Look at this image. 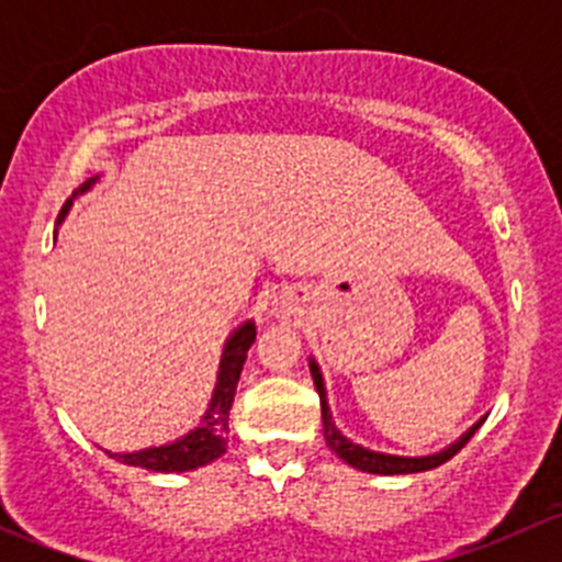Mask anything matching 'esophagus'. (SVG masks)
I'll return each mask as SVG.
<instances>
[{
  "mask_svg": "<svg viewBox=\"0 0 562 562\" xmlns=\"http://www.w3.org/2000/svg\"><path fill=\"white\" fill-rule=\"evenodd\" d=\"M296 310H299V299L293 296V293H282V296L274 299V304H271V313L277 317H291Z\"/></svg>",
  "mask_w": 562,
  "mask_h": 562,
  "instance_id": "34e87169",
  "label": "esophagus"
}]
</instances>
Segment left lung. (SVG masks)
Returning a JSON list of instances; mask_svg holds the SVG:
<instances>
[{
	"label": "left lung",
	"instance_id": "1",
	"mask_svg": "<svg viewBox=\"0 0 562 562\" xmlns=\"http://www.w3.org/2000/svg\"><path fill=\"white\" fill-rule=\"evenodd\" d=\"M310 372H313L317 396H321L323 438H326L328 449H331L334 454L342 459V462H348L350 468L364 470V473L407 475V473H424V470L438 468V464L449 462V459L454 457L457 451L462 449V446L468 443L470 438H473L475 429H479L481 424H484V418H481V422H475L473 427H470L468 432L462 435V438L454 440V443L446 446L443 451H435V454H427V457H396V454H383V451L364 449V446H359V443H353V440L345 438V435L337 429V424H334L331 407H328V400H326V383H323V372H321V367H317L315 359H310Z\"/></svg>",
	"mask_w": 562,
	"mask_h": 562
}]
</instances>
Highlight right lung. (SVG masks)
I'll list each match as a JSON object with an SVG mask.
<instances>
[{"instance_id": "1", "label": "right lung", "mask_w": 562, "mask_h": 562, "mask_svg": "<svg viewBox=\"0 0 562 562\" xmlns=\"http://www.w3.org/2000/svg\"><path fill=\"white\" fill-rule=\"evenodd\" d=\"M100 176L83 181L72 198L83 195L87 190H92L94 181ZM72 198L61 206L59 220L56 225L65 223L67 212L72 206ZM255 342V323L245 321L239 328L231 331V337L225 339L223 356H220V370H217V383H214L212 402H209L206 413L201 416V424L195 429H190L187 435L176 438L173 443L166 446H151V449L140 451H127V454H119V451H105L108 457L119 459L124 464H133V468L155 470V473H187V470L203 468V464L214 462L225 454L228 449V413L234 405L236 386H239L241 367H245L249 345Z\"/></svg>"}]
</instances>
